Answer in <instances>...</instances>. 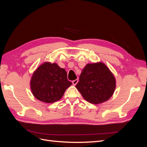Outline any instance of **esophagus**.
<instances>
[{
	"mask_svg": "<svg viewBox=\"0 0 147 147\" xmlns=\"http://www.w3.org/2000/svg\"><path fill=\"white\" fill-rule=\"evenodd\" d=\"M78 82V79H76V80H75L72 81V83H73L74 85H76Z\"/></svg>",
	"mask_w": 147,
	"mask_h": 147,
	"instance_id": "obj_1",
	"label": "esophagus"
}]
</instances>
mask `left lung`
<instances>
[{"label":"left lung","instance_id":"8db88e82","mask_svg":"<svg viewBox=\"0 0 147 147\" xmlns=\"http://www.w3.org/2000/svg\"><path fill=\"white\" fill-rule=\"evenodd\" d=\"M75 87L86 101L99 104L112 96L116 88V80L107 66L102 62L87 64Z\"/></svg>","mask_w":147,"mask_h":147}]
</instances>
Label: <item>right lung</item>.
Segmentation results:
<instances>
[{
    "mask_svg": "<svg viewBox=\"0 0 147 147\" xmlns=\"http://www.w3.org/2000/svg\"><path fill=\"white\" fill-rule=\"evenodd\" d=\"M71 84L65 69L50 62H45L38 66L30 82L34 96L40 101L49 104L60 100Z\"/></svg>",
    "mask_w": 147,
    "mask_h": 147,
    "instance_id": "obj_1",
    "label": "right lung"
}]
</instances>
